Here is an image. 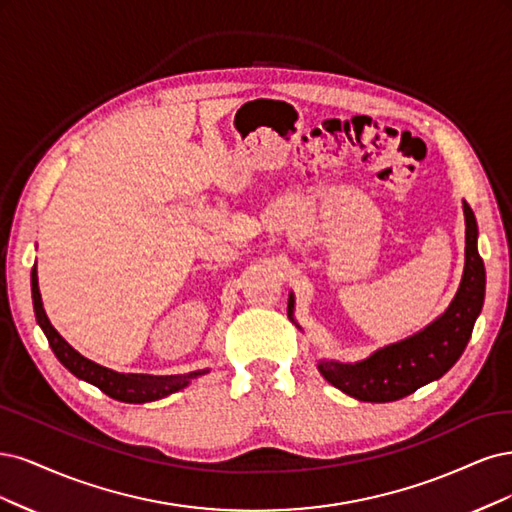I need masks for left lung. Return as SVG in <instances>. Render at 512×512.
Segmentation results:
<instances>
[{"label":"left lung","mask_w":512,"mask_h":512,"mask_svg":"<svg viewBox=\"0 0 512 512\" xmlns=\"http://www.w3.org/2000/svg\"><path fill=\"white\" fill-rule=\"evenodd\" d=\"M466 263L455 298L430 325L400 342L376 349L353 364L336 359H319L317 368L329 385L359 402H395L419 387L438 381L464 353L474 323L485 302V263L478 255V225L472 208L464 202ZM295 298L289 293L287 312L293 319Z\"/></svg>","instance_id":"8db88e82"}]
</instances>
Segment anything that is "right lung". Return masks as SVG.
I'll return each instance as SVG.
<instances>
[{
	"instance_id": "1",
	"label": "right lung",
	"mask_w": 512,
	"mask_h": 512,
	"mask_svg": "<svg viewBox=\"0 0 512 512\" xmlns=\"http://www.w3.org/2000/svg\"><path fill=\"white\" fill-rule=\"evenodd\" d=\"M31 300H34V312L36 321L42 327L44 336L48 338V344L55 353V357L61 364L68 368L80 381H87L102 389L112 400L127 402V404H144V402H155L166 398L170 393H176L185 389L193 378L206 374L208 370H195L189 374H172V376H153V374H123L117 370L104 368L95 361L82 357L72 344L65 342V338L48 321L46 310L42 306V295L38 287V270L34 266L31 270Z\"/></svg>"
}]
</instances>
